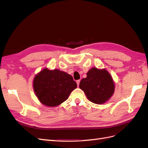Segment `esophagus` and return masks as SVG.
I'll return each mask as SVG.
<instances>
[{"label": "esophagus", "instance_id": "34e87169", "mask_svg": "<svg viewBox=\"0 0 148 148\" xmlns=\"http://www.w3.org/2000/svg\"><path fill=\"white\" fill-rule=\"evenodd\" d=\"M79 82H80V80H79H79H77V86H79Z\"/></svg>", "mask_w": 148, "mask_h": 148}]
</instances>
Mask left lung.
I'll return each instance as SVG.
<instances>
[{"label":"left lung","instance_id":"obj_1","mask_svg":"<svg viewBox=\"0 0 148 148\" xmlns=\"http://www.w3.org/2000/svg\"><path fill=\"white\" fill-rule=\"evenodd\" d=\"M87 77L83 78L79 87L84 92L88 99L97 104H104L113 95L115 84L110 74L105 69H91Z\"/></svg>","mask_w":148,"mask_h":148}]
</instances>
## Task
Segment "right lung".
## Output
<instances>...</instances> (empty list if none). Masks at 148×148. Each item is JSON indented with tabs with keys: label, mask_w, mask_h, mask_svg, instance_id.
<instances>
[{
	"label": "right lung",
	"mask_w": 148,
	"mask_h": 148,
	"mask_svg": "<svg viewBox=\"0 0 148 148\" xmlns=\"http://www.w3.org/2000/svg\"><path fill=\"white\" fill-rule=\"evenodd\" d=\"M77 84L69 74L59 69H44L33 79L35 95L42 104L56 107L68 99Z\"/></svg>",
	"instance_id": "obj_1"
}]
</instances>
